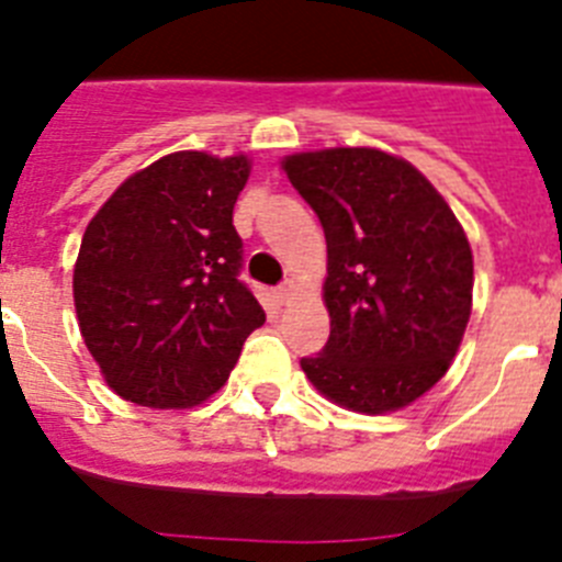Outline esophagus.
<instances>
[{"mask_svg":"<svg viewBox=\"0 0 562 562\" xmlns=\"http://www.w3.org/2000/svg\"><path fill=\"white\" fill-rule=\"evenodd\" d=\"M292 295H295V284H292V281H284V284L276 290V297L281 301V304H290Z\"/></svg>","mask_w":562,"mask_h":562,"instance_id":"34e87169","label":"esophagus"}]
</instances>
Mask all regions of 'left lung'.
I'll return each mask as SVG.
<instances>
[{
	"label": "left lung",
	"mask_w": 562,
	"mask_h": 562,
	"mask_svg": "<svg viewBox=\"0 0 562 562\" xmlns=\"http://www.w3.org/2000/svg\"><path fill=\"white\" fill-rule=\"evenodd\" d=\"M284 171L326 233L331 331L301 369L360 414L400 411L450 369L473 306V250L441 193L380 148L292 154Z\"/></svg>",
	"instance_id": "obj_1"
}]
</instances>
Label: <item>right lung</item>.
<instances>
[{
    "instance_id": "obj_1",
    "label": "right lung",
    "mask_w": 562,
    "mask_h": 562,
    "mask_svg": "<svg viewBox=\"0 0 562 562\" xmlns=\"http://www.w3.org/2000/svg\"><path fill=\"white\" fill-rule=\"evenodd\" d=\"M250 160L173 151L132 173L87 225L72 276L78 326L117 396L200 405L265 324L241 270L233 205Z\"/></svg>"
}]
</instances>
